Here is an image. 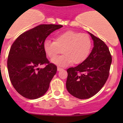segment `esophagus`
<instances>
[{
    "label": "esophagus",
    "instance_id": "34e87169",
    "mask_svg": "<svg viewBox=\"0 0 123 123\" xmlns=\"http://www.w3.org/2000/svg\"><path fill=\"white\" fill-rule=\"evenodd\" d=\"M62 69H63L61 68H60V67H58V68H57V70H58V71H59L62 70Z\"/></svg>",
    "mask_w": 123,
    "mask_h": 123
}]
</instances>
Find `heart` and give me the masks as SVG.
<instances>
[{"mask_svg":"<svg viewBox=\"0 0 123 123\" xmlns=\"http://www.w3.org/2000/svg\"><path fill=\"white\" fill-rule=\"evenodd\" d=\"M92 48L90 37L86 34L68 31L58 34L55 41L46 40L43 43L46 54L54 59L63 50V55L52 60V62L59 67H65L83 62L89 56Z\"/></svg>","mask_w":123,"mask_h":123,"instance_id":"b5f03b06","label":"heart"}]
</instances>
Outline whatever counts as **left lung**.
<instances>
[{
    "label": "left lung",
    "instance_id": "8db88e82",
    "mask_svg": "<svg viewBox=\"0 0 123 123\" xmlns=\"http://www.w3.org/2000/svg\"><path fill=\"white\" fill-rule=\"evenodd\" d=\"M88 33L93 41L91 53L81 64L67 70V89L71 95L80 99L92 97L102 89L108 78L112 62L106 44L93 34Z\"/></svg>",
    "mask_w": 123,
    "mask_h": 123
}]
</instances>
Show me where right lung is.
<instances>
[{
    "label": "right lung",
    "instance_id": "1",
    "mask_svg": "<svg viewBox=\"0 0 123 123\" xmlns=\"http://www.w3.org/2000/svg\"><path fill=\"white\" fill-rule=\"evenodd\" d=\"M62 27L40 25L21 34L12 44L7 62L9 76L15 89L24 98L36 99L48 91L57 67L46 58L43 43L50 33ZM43 64L47 65L40 69Z\"/></svg>",
    "mask_w": 123,
    "mask_h": 123
}]
</instances>
